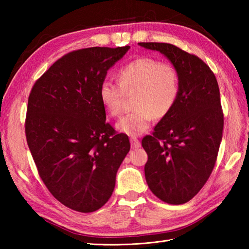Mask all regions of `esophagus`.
I'll return each instance as SVG.
<instances>
[{
	"label": "esophagus",
	"mask_w": 249,
	"mask_h": 249,
	"mask_svg": "<svg viewBox=\"0 0 249 249\" xmlns=\"http://www.w3.org/2000/svg\"><path fill=\"white\" fill-rule=\"evenodd\" d=\"M130 144H131V147H133V149H138V147L141 146L140 141L137 138H135V137L130 138Z\"/></svg>",
	"instance_id": "obj_1"
}]
</instances>
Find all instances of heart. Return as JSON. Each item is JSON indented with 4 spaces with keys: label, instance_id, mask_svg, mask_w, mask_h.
Wrapping results in <instances>:
<instances>
[{
    "label": "heart",
    "instance_id": "heart-1",
    "mask_svg": "<svg viewBox=\"0 0 249 249\" xmlns=\"http://www.w3.org/2000/svg\"><path fill=\"white\" fill-rule=\"evenodd\" d=\"M119 84L104 81L99 99L110 116L121 113L124 94H133V112L116 124L120 133L139 136L149 129L153 118L162 119L170 113L179 94V75L169 63L143 56L130 61L118 71Z\"/></svg>",
    "mask_w": 249,
    "mask_h": 249
}]
</instances>
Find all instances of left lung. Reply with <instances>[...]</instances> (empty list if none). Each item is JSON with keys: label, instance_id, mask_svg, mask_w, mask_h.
Wrapping results in <instances>:
<instances>
[{"label": "left lung", "instance_id": "obj_1", "mask_svg": "<svg viewBox=\"0 0 249 249\" xmlns=\"http://www.w3.org/2000/svg\"><path fill=\"white\" fill-rule=\"evenodd\" d=\"M160 52L177 68L179 94L170 113L142 139L146 183L163 202L186 203L204 186L215 166L224 129L219 88L198 56L165 43H139Z\"/></svg>", "mask_w": 249, "mask_h": 249}]
</instances>
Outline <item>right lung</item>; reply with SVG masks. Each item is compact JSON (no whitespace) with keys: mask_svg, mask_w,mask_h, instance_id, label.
Returning a JSON list of instances; mask_svg holds the SVG:
<instances>
[{"mask_svg":"<svg viewBox=\"0 0 249 249\" xmlns=\"http://www.w3.org/2000/svg\"><path fill=\"white\" fill-rule=\"evenodd\" d=\"M129 46L70 52L32 88L25 136L40 178L67 208L91 213L107 202L130 150L128 137L106 123L99 87Z\"/></svg>","mask_w":249,"mask_h":249,"instance_id":"1","label":"right lung"}]
</instances>
